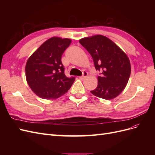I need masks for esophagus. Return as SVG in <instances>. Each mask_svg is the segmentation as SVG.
Returning a JSON list of instances; mask_svg holds the SVG:
<instances>
[{"instance_id":"1","label":"esophagus","mask_w":155,"mask_h":155,"mask_svg":"<svg viewBox=\"0 0 155 155\" xmlns=\"http://www.w3.org/2000/svg\"><path fill=\"white\" fill-rule=\"evenodd\" d=\"M87 75H88V73H87V72H84L83 76H80V77H79V78L80 79H83L85 78L86 76H87Z\"/></svg>"}]
</instances>
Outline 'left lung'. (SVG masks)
<instances>
[{"label": "left lung", "mask_w": 155, "mask_h": 155, "mask_svg": "<svg viewBox=\"0 0 155 155\" xmlns=\"http://www.w3.org/2000/svg\"><path fill=\"white\" fill-rule=\"evenodd\" d=\"M79 43L92 56L96 70L101 72L97 77V86L91 91L93 95L105 100L116 97L125 88L131 68L128 56L108 37L96 35L84 37Z\"/></svg>", "instance_id": "obj_1"}]
</instances>
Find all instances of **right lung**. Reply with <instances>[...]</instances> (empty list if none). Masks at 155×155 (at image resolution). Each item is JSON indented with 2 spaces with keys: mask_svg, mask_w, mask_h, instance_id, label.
<instances>
[{
  "mask_svg": "<svg viewBox=\"0 0 155 155\" xmlns=\"http://www.w3.org/2000/svg\"><path fill=\"white\" fill-rule=\"evenodd\" d=\"M72 40L53 37L46 40L28 59L26 79L31 91L39 97L54 100L67 93L75 81L64 73L61 56Z\"/></svg>",
  "mask_w": 155,
  "mask_h": 155,
  "instance_id": "obj_1",
  "label": "right lung"
}]
</instances>
